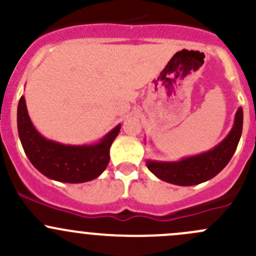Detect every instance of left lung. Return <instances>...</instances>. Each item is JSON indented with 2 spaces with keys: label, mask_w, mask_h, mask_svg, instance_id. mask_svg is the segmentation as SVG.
I'll return each mask as SVG.
<instances>
[{
  "label": "left lung",
  "mask_w": 256,
  "mask_h": 256,
  "mask_svg": "<svg viewBox=\"0 0 256 256\" xmlns=\"http://www.w3.org/2000/svg\"><path fill=\"white\" fill-rule=\"evenodd\" d=\"M242 131V109L238 108L232 130L209 151L183 157L178 161L147 160L146 166L161 180L176 186H194L216 177L233 157Z\"/></svg>",
  "instance_id": "left-lung-1"
}]
</instances>
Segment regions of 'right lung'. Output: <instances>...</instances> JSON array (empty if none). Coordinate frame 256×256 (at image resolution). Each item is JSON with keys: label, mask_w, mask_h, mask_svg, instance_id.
<instances>
[{"label": "right lung", "mask_w": 256, "mask_h": 256, "mask_svg": "<svg viewBox=\"0 0 256 256\" xmlns=\"http://www.w3.org/2000/svg\"><path fill=\"white\" fill-rule=\"evenodd\" d=\"M17 128L28 160L40 174L58 182L82 183L95 180L105 171L110 160V147L120 132L121 124L98 142H56L38 132L30 121L26 99L22 95L17 108Z\"/></svg>", "instance_id": "1"}]
</instances>
